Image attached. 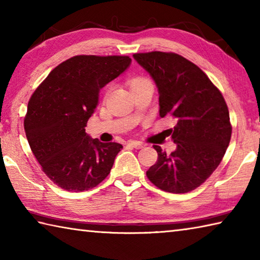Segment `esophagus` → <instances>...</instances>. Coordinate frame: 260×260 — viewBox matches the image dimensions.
Here are the masks:
<instances>
[{
	"mask_svg": "<svg viewBox=\"0 0 260 260\" xmlns=\"http://www.w3.org/2000/svg\"><path fill=\"white\" fill-rule=\"evenodd\" d=\"M128 144L131 146H133V148H135V149H141L144 146V144L142 142H139V141H129Z\"/></svg>",
	"mask_w": 260,
	"mask_h": 260,
	"instance_id": "1",
	"label": "esophagus"
}]
</instances>
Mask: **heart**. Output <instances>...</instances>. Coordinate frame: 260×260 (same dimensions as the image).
Wrapping results in <instances>:
<instances>
[{
  "label": "heart",
  "mask_w": 260,
  "mask_h": 260,
  "mask_svg": "<svg viewBox=\"0 0 260 260\" xmlns=\"http://www.w3.org/2000/svg\"><path fill=\"white\" fill-rule=\"evenodd\" d=\"M146 82H149V81H148V79L143 78V77H135V78L131 79V81H129V86H131V88H133V87L139 86V85L146 83Z\"/></svg>",
  "instance_id": "1"
}]
</instances>
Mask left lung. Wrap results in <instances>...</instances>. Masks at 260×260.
Listing matches in <instances>:
<instances>
[{"label": "left lung", "mask_w": 260, "mask_h": 260, "mask_svg": "<svg viewBox=\"0 0 260 260\" xmlns=\"http://www.w3.org/2000/svg\"><path fill=\"white\" fill-rule=\"evenodd\" d=\"M133 58L157 85L160 117L176 119L169 129L176 150L167 154L153 145L158 160L146 176L166 192L194 190L218 167L230 144L232 126L224 98L207 75L182 55L154 51Z\"/></svg>", "instance_id": "obj_1"}]
</instances>
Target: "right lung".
Masks as SVG:
<instances>
[{
	"instance_id": "obj_1",
	"label": "right lung",
	"mask_w": 260,
	"mask_h": 260,
	"mask_svg": "<svg viewBox=\"0 0 260 260\" xmlns=\"http://www.w3.org/2000/svg\"><path fill=\"white\" fill-rule=\"evenodd\" d=\"M122 55H76L49 74L28 102L23 121L30 149L52 182L70 192L99 185L122 145L86 132L100 89L129 67Z\"/></svg>"
}]
</instances>
